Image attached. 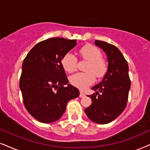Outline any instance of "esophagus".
Here are the masks:
<instances>
[{"label": "esophagus", "instance_id": "esophagus-1", "mask_svg": "<svg viewBox=\"0 0 150 150\" xmlns=\"http://www.w3.org/2000/svg\"><path fill=\"white\" fill-rule=\"evenodd\" d=\"M85 96L84 93H82V92H80V93H79V97H83Z\"/></svg>", "mask_w": 150, "mask_h": 150}]
</instances>
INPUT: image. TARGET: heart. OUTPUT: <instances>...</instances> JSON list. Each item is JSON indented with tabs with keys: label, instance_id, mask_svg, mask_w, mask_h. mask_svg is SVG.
Listing matches in <instances>:
<instances>
[{
	"label": "heart",
	"instance_id": "heart-1",
	"mask_svg": "<svg viewBox=\"0 0 150 150\" xmlns=\"http://www.w3.org/2000/svg\"><path fill=\"white\" fill-rule=\"evenodd\" d=\"M79 54L83 59L88 61L86 73H77L70 77V82L74 86L83 90L93 84L97 78H102L108 71L107 62L103 59L102 54L98 48L91 45H86L81 47ZM62 66L68 73L75 71L77 67V59L73 54L67 53L62 59Z\"/></svg>",
	"mask_w": 150,
	"mask_h": 150
}]
</instances>
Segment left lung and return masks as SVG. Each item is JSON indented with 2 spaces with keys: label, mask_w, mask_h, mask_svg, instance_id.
<instances>
[{
  "label": "left lung",
  "mask_w": 150,
  "mask_h": 150,
  "mask_svg": "<svg viewBox=\"0 0 150 150\" xmlns=\"http://www.w3.org/2000/svg\"><path fill=\"white\" fill-rule=\"evenodd\" d=\"M96 46L107 55L108 68L102 81L92 88V103L85 109L87 117L99 124L108 123L118 117L126 107L130 88L128 64L119 49L106 42L95 40Z\"/></svg>",
  "instance_id": "8db88e82"
}]
</instances>
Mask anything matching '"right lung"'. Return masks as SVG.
Wrapping results in <instances>:
<instances>
[{
    "label": "right lung",
    "instance_id": "right-lung-1",
    "mask_svg": "<svg viewBox=\"0 0 150 150\" xmlns=\"http://www.w3.org/2000/svg\"><path fill=\"white\" fill-rule=\"evenodd\" d=\"M76 45V40L51 38L35 45L24 59L20 89L27 110L40 122L58 120L67 103L79 97V90L69 83L61 62Z\"/></svg>",
    "mask_w": 150,
    "mask_h": 150
}]
</instances>
